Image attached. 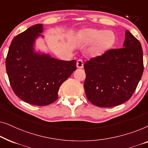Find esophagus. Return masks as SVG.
<instances>
[{
	"mask_svg": "<svg viewBox=\"0 0 148 148\" xmlns=\"http://www.w3.org/2000/svg\"><path fill=\"white\" fill-rule=\"evenodd\" d=\"M77 67L79 69H82L84 67V62H83L82 60L81 59L77 60Z\"/></svg>",
	"mask_w": 148,
	"mask_h": 148,
	"instance_id": "1",
	"label": "esophagus"
}]
</instances>
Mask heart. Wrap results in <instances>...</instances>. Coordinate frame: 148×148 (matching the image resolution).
Wrapping results in <instances>:
<instances>
[{
    "mask_svg": "<svg viewBox=\"0 0 148 148\" xmlns=\"http://www.w3.org/2000/svg\"><path fill=\"white\" fill-rule=\"evenodd\" d=\"M82 40L86 44L96 42V50L99 52H102L112 45L115 36L110 31L87 29L82 33Z\"/></svg>",
    "mask_w": 148,
    "mask_h": 148,
    "instance_id": "b5f03b06",
    "label": "heart"
}]
</instances>
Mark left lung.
Wrapping results in <instances>:
<instances>
[{
    "label": "left lung",
    "mask_w": 148,
    "mask_h": 148,
    "mask_svg": "<svg viewBox=\"0 0 148 148\" xmlns=\"http://www.w3.org/2000/svg\"><path fill=\"white\" fill-rule=\"evenodd\" d=\"M88 100L98 107L118 106L129 100L143 72L141 43L128 30L123 47L110 49L84 64Z\"/></svg>",
    "instance_id": "8db88e82"
}]
</instances>
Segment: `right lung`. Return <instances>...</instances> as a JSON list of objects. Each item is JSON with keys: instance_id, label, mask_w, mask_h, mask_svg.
Wrapping results in <instances>:
<instances>
[{"instance_id": "add662e5", "label": "right lung", "mask_w": 148, "mask_h": 148, "mask_svg": "<svg viewBox=\"0 0 148 148\" xmlns=\"http://www.w3.org/2000/svg\"><path fill=\"white\" fill-rule=\"evenodd\" d=\"M43 32L37 24L12 40L6 58V70L14 93L24 102L46 106L56 101L62 83L76 70L75 60H58L35 51L36 38Z\"/></svg>"}]
</instances>
